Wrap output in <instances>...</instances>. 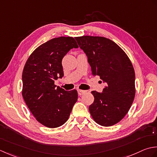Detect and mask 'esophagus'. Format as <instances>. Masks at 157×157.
Returning <instances> with one entry per match:
<instances>
[{
  "label": "esophagus",
  "mask_w": 157,
  "mask_h": 157,
  "mask_svg": "<svg viewBox=\"0 0 157 157\" xmlns=\"http://www.w3.org/2000/svg\"><path fill=\"white\" fill-rule=\"evenodd\" d=\"M86 93V91H84V90H81V89H78V94L79 95H82L84 94H85Z\"/></svg>",
  "instance_id": "esophagus-1"
}]
</instances>
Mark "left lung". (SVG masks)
I'll use <instances>...</instances> for the list:
<instances>
[{"instance_id":"left-lung-1","label":"left lung","mask_w":157,"mask_h":157,"mask_svg":"<svg viewBox=\"0 0 157 157\" xmlns=\"http://www.w3.org/2000/svg\"><path fill=\"white\" fill-rule=\"evenodd\" d=\"M87 56L94 76H100L106 86L102 93L91 91L94 103L89 110L94 120L101 126L119 123L125 116L135 98V71L124 51L107 38L76 37Z\"/></svg>"}]
</instances>
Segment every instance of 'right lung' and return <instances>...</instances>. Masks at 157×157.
I'll list each match as a JSON object with an SVG mask.
<instances>
[{"instance_id":"add662e5","label":"right lung","mask_w":157,"mask_h":157,"mask_svg":"<svg viewBox=\"0 0 157 157\" xmlns=\"http://www.w3.org/2000/svg\"><path fill=\"white\" fill-rule=\"evenodd\" d=\"M72 37L54 38L32 53L22 73V96L36 119L45 127L56 128L68 119L78 100L77 91L56 87L55 80L63 76L62 60L72 48Z\"/></svg>"}]
</instances>
